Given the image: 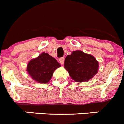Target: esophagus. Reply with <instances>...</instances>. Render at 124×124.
<instances>
[{
  "label": "esophagus",
  "mask_w": 124,
  "mask_h": 124,
  "mask_svg": "<svg viewBox=\"0 0 124 124\" xmlns=\"http://www.w3.org/2000/svg\"><path fill=\"white\" fill-rule=\"evenodd\" d=\"M64 61H65L64 57H61L59 59V62H60V63H61V64H63V63H64Z\"/></svg>",
  "instance_id": "obj_1"
}]
</instances>
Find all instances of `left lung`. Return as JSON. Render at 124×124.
<instances>
[{
	"mask_svg": "<svg viewBox=\"0 0 124 124\" xmlns=\"http://www.w3.org/2000/svg\"><path fill=\"white\" fill-rule=\"evenodd\" d=\"M64 67L74 81L83 82L91 79L97 73L99 62L92 55L75 50L66 57Z\"/></svg>",
	"mask_w": 124,
	"mask_h": 124,
	"instance_id": "obj_1",
	"label": "left lung"
}]
</instances>
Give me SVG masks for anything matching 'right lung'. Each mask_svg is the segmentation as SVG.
<instances>
[{
	"label": "right lung",
	"mask_w": 124,
	"mask_h": 124,
	"mask_svg": "<svg viewBox=\"0 0 124 124\" xmlns=\"http://www.w3.org/2000/svg\"><path fill=\"white\" fill-rule=\"evenodd\" d=\"M61 65L55 59L43 52L28 63L27 71L34 80L46 84L51 79L54 72Z\"/></svg>",
	"instance_id": "right-lung-1"
}]
</instances>
